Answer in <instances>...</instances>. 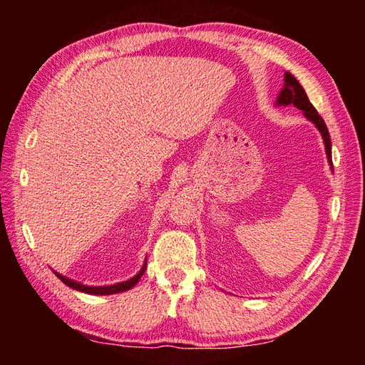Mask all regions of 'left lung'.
I'll list each match as a JSON object with an SVG mask.
<instances>
[{"label":"left lung","mask_w":365,"mask_h":365,"mask_svg":"<svg viewBox=\"0 0 365 365\" xmlns=\"http://www.w3.org/2000/svg\"><path fill=\"white\" fill-rule=\"evenodd\" d=\"M277 104H279V106H288V104H293V106H296L304 113V115L309 120L316 123L319 132L322 133L327 158H329V163L331 164V141H330L329 128H327L324 119L319 115L316 108H314L311 101H309L304 88H302L298 80H296L289 72H285V85H283V90L280 91L279 98H277Z\"/></svg>","instance_id":"8db88e82"}]
</instances>
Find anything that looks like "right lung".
Here are the masks:
<instances>
[{
	"label": "right lung",
	"instance_id": "obj_1",
	"mask_svg": "<svg viewBox=\"0 0 365 365\" xmlns=\"http://www.w3.org/2000/svg\"><path fill=\"white\" fill-rule=\"evenodd\" d=\"M145 269H146V262L141 270L138 272L137 275L132 277V279H128L127 282H120V283H115V285H109V287H88V285H83V283H78V282H73L71 279H67V277H63L58 272H54L56 274L58 279L67 285L69 288L73 289H78V292L82 293H88V294H114V293H122V292H127V289H130L132 287H135L138 283V280L141 279V275L145 274Z\"/></svg>",
	"mask_w": 365,
	"mask_h": 365
}]
</instances>
